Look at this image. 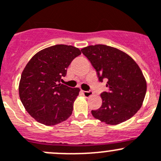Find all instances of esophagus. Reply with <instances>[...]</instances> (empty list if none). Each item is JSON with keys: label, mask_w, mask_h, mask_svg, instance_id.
<instances>
[{"label": "esophagus", "mask_w": 161, "mask_h": 161, "mask_svg": "<svg viewBox=\"0 0 161 161\" xmlns=\"http://www.w3.org/2000/svg\"><path fill=\"white\" fill-rule=\"evenodd\" d=\"M82 93H83L84 96L88 98V97L91 96V95H93V92L92 91H82Z\"/></svg>", "instance_id": "1"}]
</instances>
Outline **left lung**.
Segmentation results:
<instances>
[{
	"label": "left lung",
	"mask_w": 161,
	"mask_h": 161,
	"mask_svg": "<svg viewBox=\"0 0 161 161\" xmlns=\"http://www.w3.org/2000/svg\"><path fill=\"white\" fill-rule=\"evenodd\" d=\"M98 80L107 79L108 92L101 94L100 108L91 111L97 119L116 125L131 119L140 110L147 91V82L137 63L128 54L115 47L95 45L84 47Z\"/></svg>",
	"instance_id": "left-lung-1"
}]
</instances>
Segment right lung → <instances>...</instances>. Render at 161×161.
<instances>
[{"mask_svg": "<svg viewBox=\"0 0 161 161\" xmlns=\"http://www.w3.org/2000/svg\"><path fill=\"white\" fill-rule=\"evenodd\" d=\"M81 51L75 46L55 45L33 56L23 70L19 96L36 121L53 126L67 119L80 89L60 83L67 67Z\"/></svg>", "mask_w": 161, "mask_h": 161, "instance_id": "add662e5", "label": "right lung"}]
</instances>
